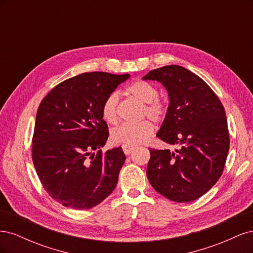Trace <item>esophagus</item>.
Masks as SVG:
<instances>
[{
	"instance_id": "obj_1",
	"label": "esophagus",
	"mask_w": 253,
	"mask_h": 253,
	"mask_svg": "<svg viewBox=\"0 0 253 253\" xmlns=\"http://www.w3.org/2000/svg\"><path fill=\"white\" fill-rule=\"evenodd\" d=\"M122 150H124L126 155H129L135 150V147H131V145H122Z\"/></svg>"
}]
</instances>
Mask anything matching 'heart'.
Masks as SVG:
<instances>
[{"label":"heart","instance_id":"1","mask_svg":"<svg viewBox=\"0 0 253 253\" xmlns=\"http://www.w3.org/2000/svg\"><path fill=\"white\" fill-rule=\"evenodd\" d=\"M126 94L133 96L137 100L144 103L143 114L155 121L164 119L167 113L166 104L160 101L157 88L150 82L138 80L126 89ZM118 93H112L105 99L102 105L103 119L109 124H116L118 120ZM154 132V126L150 121L144 120L138 124H124L116 127L112 133L114 142L124 145H137L147 140Z\"/></svg>","mask_w":253,"mask_h":253}]
</instances>
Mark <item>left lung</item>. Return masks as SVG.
I'll return each mask as SVG.
<instances>
[{
    "instance_id": "left-lung-1",
    "label": "left lung",
    "mask_w": 253,
    "mask_h": 253,
    "mask_svg": "<svg viewBox=\"0 0 253 253\" xmlns=\"http://www.w3.org/2000/svg\"><path fill=\"white\" fill-rule=\"evenodd\" d=\"M143 80L160 82L169 96L156 136L178 150L149 149V181L159 194L177 203L197 200L215 185L229 151L226 113L202 78L179 65L153 70Z\"/></svg>"
}]
</instances>
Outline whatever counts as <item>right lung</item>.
<instances>
[{
	"label": "right lung",
	"instance_id": "right-lung-1",
	"mask_svg": "<svg viewBox=\"0 0 253 253\" xmlns=\"http://www.w3.org/2000/svg\"><path fill=\"white\" fill-rule=\"evenodd\" d=\"M129 75L84 73L44 97L36 116L33 162L47 193L64 207L90 209L116 188L126 162L121 147L102 153L108 125L102 105ZM99 149L96 155L91 151Z\"/></svg>",
	"mask_w": 253,
	"mask_h": 253
}]
</instances>
